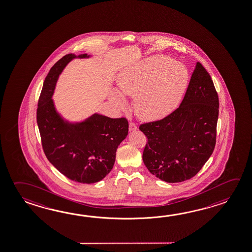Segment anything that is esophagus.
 <instances>
[{"mask_svg": "<svg viewBox=\"0 0 252 252\" xmlns=\"http://www.w3.org/2000/svg\"><path fill=\"white\" fill-rule=\"evenodd\" d=\"M136 129H137L136 124L133 123V122H131V123L129 124V130H130V131H135Z\"/></svg>", "mask_w": 252, "mask_h": 252, "instance_id": "1", "label": "esophagus"}]
</instances>
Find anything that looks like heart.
<instances>
[{
	"mask_svg": "<svg viewBox=\"0 0 252 252\" xmlns=\"http://www.w3.org/2000/svg\"><path fill=\"white\" fill-rule=\"evenodd\" d=\"M188 71L186 66L166 56H152L123 72L118 79L122 94L134 96V109L145 120L161 119L176 107L186 89ZM123 105V100L115 95Z\"/></svg>",
	"mask_w": 252,
	"mask_h": 252,
	"instance_id": "heart-1",
	"label": "heart"
}]
</instances>
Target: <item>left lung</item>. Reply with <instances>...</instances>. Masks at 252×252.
Listing matches in <instances>:
<instances>
[{
	"label": "left lung",
	"mask_w": 252,
	"mask_h": 252,
	"mask_svg": "<svg viewBox=\"0 0 252 252\" xmlns=\"http://www.w3.org/2000/svg\"><path fill=\"white\" fill-rule=\"evenodd\" d=\"M219 108L211 76L197 62L180 106L139 126L148 139L143 153L148 170L167 183L196 176L215 149Z\"/></svg>",
	"instance_id": "8db88e82"
}]
</instances>
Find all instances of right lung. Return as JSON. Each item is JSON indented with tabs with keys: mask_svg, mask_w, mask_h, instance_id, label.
<instances>
[{
	"mask_svg": "<svg viewBox=\"0 0 252 252\" xmlns=\"http://www.w3.org/2000/svg\"><path fill=\"white\" fill-rule=\"evenodd\" d=\"M75 58V54H66L50 69L39 97L36 121L48 160L68 179L94 184L111 171L117 149L128 133V121L94 114L84 122L69 124L58 114L52 100L53 91L63 68Z\"/></svg>",
	"mask_w": 252,
	"mask_h": 252,
	"instance_id": "obj_1",
	"label": "right lung"
}]
</instances>
